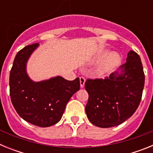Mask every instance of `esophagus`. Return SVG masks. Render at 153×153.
Returning <instances> with one entry per match:
<instances>
[{
  "instance_id": "34e87169",
  "label": "esophagus",
  "mask_w": 153,
  "mask_h": 153,
  "mask_svg": "<svg viewBox=\"0 0 153 153\" xmlns=\"http://www.w3.org/2000/svg\"><path fill=\"white\" fill-rule=\"evenodd\" d=\"M86 82V79L83 76H80L79 77V83H80V86L81 87H83L84 86V83Z\"/></svg>"
}]
</instances>
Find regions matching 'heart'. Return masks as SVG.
Listing matches in <instances>:
<instances>
[{
  "instance_id": "heart-1",
  "label": "heart",
  "mask_w": 153,
  "mask_h": 153,
  "mask_svg": "<svg viewBox=\"0 0 153 153\" xmlns=\"http://www.w3.org/2000/svg\"><path fill=\"white\" fill-rule=\"evenodd\" d=\"M107 54L108 51H102L95 58L94 61L97 62V63L101 61L102 59H104L107 56ZM120 62H121V56L118 53H111L110 54L108 55L106 59L101 63L100 66L99 67L97 73H98L99 75H104V74H107V73L110 72L117 66H118Z\"/></svg>"
}]
</instances>
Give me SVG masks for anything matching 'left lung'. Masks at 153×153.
<instances>
[{"mask_svg": "<svg viewBox=\"0 0 153 153\" xmlns=\"http://www.w3.org/2000/svg\"><path fill=\"white\" fill-rule=\"evenodd\" d=\"M121 68L122 74L89 78L85 82L89 94L86 113L93 125L102 128L120 125L132 117L140 105L145 74L137 53L129 51Z\"/></svg>", "mask_w": 153, "mask_h": 153, "instance_id": "1", "label": "left lung"}]
</instances>
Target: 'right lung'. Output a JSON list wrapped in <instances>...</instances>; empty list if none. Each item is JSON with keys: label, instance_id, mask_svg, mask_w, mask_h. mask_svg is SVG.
I'll use <instances>...</instances> for the list:
<instances>
[{"label": "right lung", "instance_id": "right-lung-1", "mask_svg": "<svg viewBox=\"0 0 153 153\" xmlns=\"http://www.w3.org/2000/svg\"><path fill=\"white\" fill-rule=\"evenodd\" d=\"M37 46H27L16 55L10 73V96L21 118L33 125L48 127L60 121L67 103L80 84L78 77L72 81L61 76L37 83L31 80L26 73V63Z\"/></svg>", "mask_w": 153, "mask_h": 153}]
</instances>
